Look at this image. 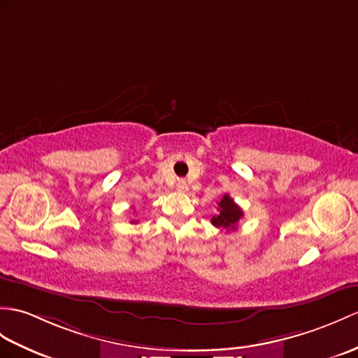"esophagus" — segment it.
Segmentation results:
<instances>
[{
  "label": "esophagus",
  "mask_w": 358,
  "mask_h": 358,
  "mask_svg": "<svg viewBox=\"0 0 358 358\" xmlns=\"http://www.w3.org/2000/svg\"><path fill=\"white\" fill-rule=\"evenodd\" d=\"M177 190H178V192H187V190H189L187 182H186L185 180H178V182H177Z\"/></svg>",
  "instance_id": "esophagus-1"
}]
</instances>
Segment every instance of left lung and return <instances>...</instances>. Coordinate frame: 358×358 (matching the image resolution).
I'll list each match as a JSON object with an SVG mask.
<instances>
[{"label": "left lung", "instance_id": "8db88e82", "mask_svg": "<svg viewBox=\"0 0 358 358\" xmlns=\"http://www.w3.org/2000/svg\"><path fill=\"white\" fill-rule=\"evenodd\" d=\"M244 217L241 207L230 198L229 194L222 195L218 203V213L212 217V224L215 227H222L226 230H235L238 221Z\"/></svg>", "mask_w": 358, "mask_h": 358}]
</instances>
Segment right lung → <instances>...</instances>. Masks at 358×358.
Segmentation results:
<instances>
[{"label": "right lung", "instance_id": "add662e5", "mask_svg": "<svg viewBox=\"0 0 358 358\" xmlns=\"http://www.w3.org/2000/svg\"><path fill=\"white\" fill-rule=\"evenodd\" d=\"M132 222H136V221H132Z\"/></svg>", "mask_w": 358, "mask_h": 358}]
</instances>
